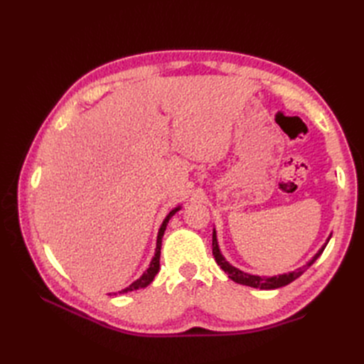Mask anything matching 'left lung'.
I'll return each instance as SVG.
<instances>
[{"instance_id": "left-lung-1", "label": "left lung", "mask_w": 364, "mask_h": 364, "mask_svg": "<svg viewBox=\"0 0 364 364\" xmlns=\"http://www.w3.org/2000/svg\"><path fill=\"white\" fill-rule=\"evenodd\" d=\"M329 241V238H328ZM328 241L325 243V246L318 250L316 255L313 257V259L306 264V266L297 269L291 273H287V274H279V277H272V278H262V277H255V274H249V273H245L241 272L235 267L230 266V264L222 257V253H220L218 250V245H217V237H215V230L213 232V255L217 261V264L220 267H222L225 270V273L229 274V278L232 279L234 282L237 284H241V285H247V287H253V289H261V290H273V289H279V287H284V285H287L290 282H293L294 279H297L301 277V274L311 266V264L322 255L323 249L326 247Z\"/></svg>"}]
</instances>
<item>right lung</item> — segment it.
<instances>
[{
  "label": "right lung",
  "mask_w": 364,
  "mask_h": 364,
  "mask_svg": "<svg viewBox=\"0 0 364 364\" xmlns=\"http://www.w3.org/2000/svg\"><path fill=\"white\" fill-rule=\"evenodd\" d=\"M176 211H179V208H176V209H173V211L165 217V220L162 222V226H161V229H159V232H158V241H156V253H155V257H153V259H151V262H150V267L146 270V273L142 274V277L139 278V279H136L134 284L132 285H129L127 289H124L123 290V293H127V291H134V290H139V289H144V287H147V285L153 281V278L156 277V273L159 272V259H161V246H162V237H164V232H165V228H167V225H168V220L176 214ZM121 293V291H119Z\"/></svg>",
  "instance_id": "right-lung-1"
}]
</instances>
